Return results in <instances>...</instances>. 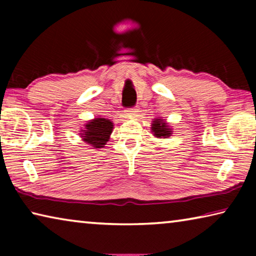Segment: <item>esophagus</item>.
I'll use <instances>...</instances> for the list:
<instances>
[{
	"label": "esophagus",
	"mask_w": 256,
	"mask_h": 256,
	"mask_svg": "<svg viewBox=\"0 0 256 256\" xmlns=\"http://www.w3.org/2000/svg\"><path fill=\"white\" fill-rule=\"evenodd\" d=\"M132 112H136V110H126V115H128V114H131Z\"/></svg>",
	"instance_id": "34e87169"
}]
</instances>
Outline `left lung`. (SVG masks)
Instances as JSON below:
<instances>
[{
    "label": "left lung",
    "instance_id": "1",
    "mask_svg": "<svg viewBox=\"0 0 256 256\" xmlns=\"http://www.w3.org/2000/svg\"><path fill=\"white\" fill-rule=\"evenodd\" d=\"M151 131H152L156 138H166L172 136V128L168 126V124L162 118H154V120H152Z\"/></svg>",
    "mask_w": 256,
    "mask_h": 256
}]
</instances>
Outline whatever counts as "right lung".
Listing matches in <instances>:
<instances>
[{
	"label": "right lung",
	"instance_id": "obj_1",
	"mask_svg": "<svg viewBox=\"0 0 256 256\" xmlns=\"http://www.w3.org/2000/svg\"><path fill=\"white\" fill-rule=\"evenodd\" d=\"M114 125L110 120L104 118H96L84 125L82 130L81 138L86 144L94 148H104V146L110 140Z\"/></svg>",
	"mask_w": 256,
	"mask_h": 256
}]
</instances>
